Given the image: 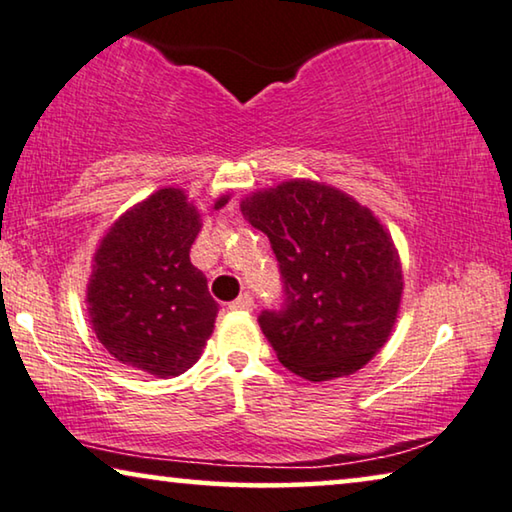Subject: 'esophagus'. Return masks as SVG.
Segmentation results:
<instances>
[{
    "label": "esophagus",
    "mask_w": 512,
    "mask_h": 512,
    "mask_svg": "<svg viewBox=\"0 0 512 512\" xmlns=\"http://www.w3.org/2000/svg\"><path fill=\"white\" fill-rule=\"evenodd\" d=\"M228 309H233V311H251V309H254V298H251L249 293H244V295H240L238 300H233L231 305H228Z\"/></svg>",
    "instance_id": "obj_1"
}]
</instances>
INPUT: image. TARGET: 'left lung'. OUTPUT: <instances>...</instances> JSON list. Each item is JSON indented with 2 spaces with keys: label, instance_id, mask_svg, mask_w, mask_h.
Wrapping results in <instances>:
<instances>
[{
  "label": "left lung",
  "instance_id": "left-lung-1",
  "mask_svg": "<svg viewBox=\"0 0 512 512\" xmlns=\"http://www.w3.org/2000/svg\"><path fill=\"white\" fill-rule=\"evenodd\" d=\"M270 238L284 309L258 316L281 365L307 381L355 374L395 328L404 291L397 247L369 207L330 184L288 180L242 198Z\"/></svg>",
  "mask_w": 512,
  "mask_h": 512
}]
</instances>
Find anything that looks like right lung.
<instances>
[{"instance_id": "right-lung-1", "label": "right lung", "mask_w": 512, "mask_h": 512, "mask_svg": "<svg viewBox=\"0 0 512 512\" xmlns=\"http://www.w3.org/2000/svg\"><path fill=\"white\" fill-rule=\"evenodd\" d=\"M231 196H219V210ZM203 214L166 187L117 217L96 247L87 311L103 348L127 367L170 379L201 358L219 305L189 251Z\"/></svg>"}]
</instances>
